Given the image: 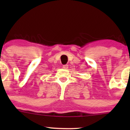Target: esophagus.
Listing matches in <instances>:
<instances>
[{"label":"esophagus","instance_id":"obj_1","mask_svg":"<svg viewBox=\"0 0 130 130\" xmlns=\"http://www.w3.org/2000/svg\"><path fill=\"white\" fill-rule=\"evenodd\" d=\"M68 68H69V65H63V69H68Z\"/></svg>","mask_w":130,"mask_h":130}]
</instances>
